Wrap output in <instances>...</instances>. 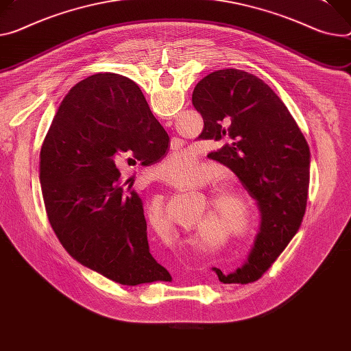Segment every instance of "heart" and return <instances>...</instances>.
I'll use <instances>...</instances> for the list:
<instances>
[{
    "label": "heart",
    "mask_w": 351,
    "mask_h": 351,
    "mask_svg": "<svg viewBox=\"0 0 351 351\" xmlns=\"http://www.w3.org/2000/svg\"><path fill=\"white\" fill-rule=\"evenodd\" d=\"M197 165V156L187 149H178L171 152L159 167V176L164 180L176 183L186 180L193 175ZM213 206L222 213L226 218L239 230L250 232V211L245 206V199L239 190L234 187H218L210 195Z\"/></svg>",
    "instance_id": "obj_1"
}]
</instances>
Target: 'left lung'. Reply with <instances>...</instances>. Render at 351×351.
<instances>
[{
	"instance_id": "obj_1",
	"label": "left lung",
	"mask_w": 351,
	"mask_h": 351,
	"mask_svg": "<svg viewBox=\"0 0 351 351\" xmlns=\"http://www.w3.org/2000/svg\"><path fill=\"white\" fill-rule=\"evenodd\" d=\"M192 102L218 148L211 159L230 168L256 202L259 232L246 261L221 282L259 280L297 234L306 208L309 148L289 109L256 75L217 70L197 82Z\"/></svg>"
}]
</instances>
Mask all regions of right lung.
<instances>
[{"label":"right lung","instance_id":"right-lung-1","mask_svg":"<svg viewBox=\"0 0 351 351\" xmlns=\"http://www.w3.org/2000/svg\"><path fill=\"white\" fill-rule=\"evenodd\" d=\"M168 140L138 85L105 73L73 86L42 145V193L58 241L123 285L171 278L149 250L143 202L117 169L129 154L144 165L159 161Z\"/></svg>","mask_w":351,"mask_h":351}]
</instances>
